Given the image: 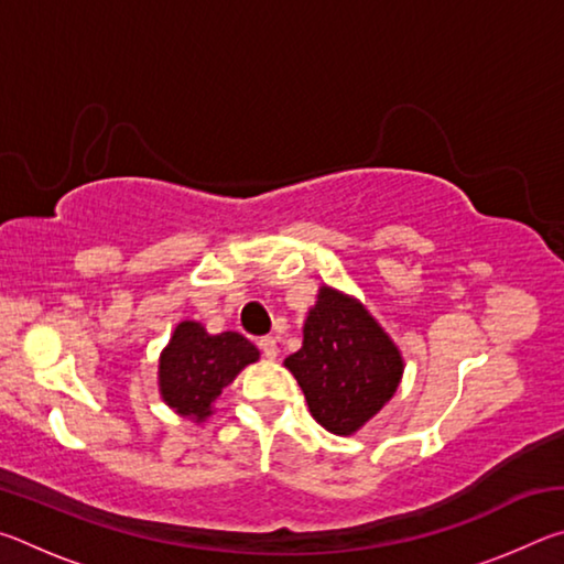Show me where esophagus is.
<instances>
[{"mask_svg": "<svg viewBox=\"0 0 564 564\" xmlns=\"http://www.w3.org/2000/svg\"><path fill=\"white\" fill-rule=\"evenodd\" d=\"M259 348H261V352L265 358H275L279 356V346H275V338L273 336H263V338H259Z\"/></svg>", "mask_w": 564, "mask_h": 564, "instance_id": "obj_1", "label": "esophagus"}]
</instances>
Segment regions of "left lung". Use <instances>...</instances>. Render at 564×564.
I'll return each mask as SVG.
<instances>
[{
  "label": "left lung",
  "instance_id": "1",
  "mask_svg": "<svg viewBox=\"0 0 564 564\" xmlns=\"http://www.w3.org/2000/svg\"><path fill=\"white\" fill-rule=\"evenodd\" d=\"M313 417L350 435L373 417L403 376V358L358 301L323 285L303 326V346L285 358Z\"/></svg>",
  "mask_w": 564,
  "mask_h": 564
}]
</instances>
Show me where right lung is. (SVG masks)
Wrapping results in <instances>:
<instances>
[{
  "label": "right lung",
  "mask_w": 564,
  "mask_h": 564,
  "mask_svg": "<svg viewBox=\"0 0 564 564\" xmlns=\"http://www.w3.org/2000/svg\"><path fill=\"white\" fill-rule=\"evenodd\" d=\"M259 360V348L241 333L208 336L202 323H178L159 362V388L181 415L204 420L212 403L248 362Z\"/></svg>",
  "instance_id": "obj_1"
}]
</instances>
